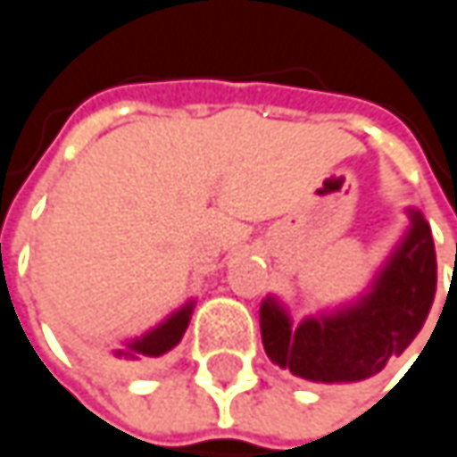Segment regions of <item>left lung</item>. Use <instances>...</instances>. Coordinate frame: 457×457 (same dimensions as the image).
<instances>
[{
	"label": "left lung",
	"instance_id": "left-lung-1",
	"mask_svg": "<svg viewBox=\"0 0 457 457\" xmlns=\"http://www.w3.org/2000/svg\"><path fill=\"white\" fill-rule=\"evenodd\" d=\"M408 217L405 237L357 302L299 325L275 296L262 302V344L275 365L315 384H360L411 346L434 304L436 251L423 214Z\"/></svg>",
	"mask_w": 457,
	"mask_h": 457
}]
</instances>
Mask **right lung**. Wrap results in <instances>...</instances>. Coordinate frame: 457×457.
I'll use <instances>...</instances> for the list:
<instances>
[{"label": "right lung", "mask_w": 457, "mask_h": 457, "mask_svg": "<svg viewBox=\"0 0 457 457\" xmlns=\"http://www.w3.org/2000/svg\"><path fill=\"white\" fill-rule=\"evenodd\" d=\"M190 315H193V302H187L185 307L171 312L163 322H158L153 330L142 333L139 338L127 341V346L116 349L113 357L127 362V365H147V362L163 357L166 352H171L182 341V336L187 330V322H190Z\"/></svg>", "instance_id": "right-lung-1"}]
</instances>
